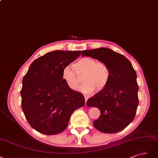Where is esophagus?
Masks as SVG:
<instances>
[{"label": "esophagus", "instance_id": "obj_1", "mask_svg": "<svg viewBox=\"0 0 158 158\" xmlns=\"http://www.w3.org/2000/svg\"><path fill=\"white\" fill-rule=\"evenodd\" d=\"M88 100V97H86V96H85V104H86V102H87Z\"/></svg>", "mask_w": 158, "mask_h": 158}]
</instances>
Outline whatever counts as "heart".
<instances>
[{"instance_id": "heart-1", "label": "heart", "mask_w": 158, "mask_h": 158, "mask_svg": "<svg viewBox=\"0 0 158 158\" xmlns=\"http://www.w3.org/2000/svg\"><path fill=\"white\" fill-rule=\"evenodd\" d=\"M73 68L65 66L62 70V77L68 87L73 90L79 89L83 76L84 83L79 90L84 93L89 94L95 90L101 92L108 84L111 76L108 65L104 62H97L95 59L83 58L73 64Z\"/></svg>"}]
</instances>
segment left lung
<instances>
[{
  "label": "left lung",
  "instance_id": "left-lung-1",
  "mask_svg": "<svg viewBox=\"0 0 158 158\" xmlns=\"http://www.w3.org/2000/svg\"><path fill=\"white\" fill-rule=\"evenodd\" d=\"M84 56L106 63L111 72L106 87L86 102L88 106L100 111L99 118L93 121V125L102 133H118L133 121L136 112L139 85L135 70L123 55L107 48L83 50Z\"/></svg>",
  "mask_w": 158,
  "mask_h": 158
}]
</instances>
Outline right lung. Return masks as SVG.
Wrapping results in <instances>:
<instances>
[{
  "label": "right lung",
  "mask_w": 158,
  "mask_h": 158,
  "mask_svg": "<svg viewBox=\"0 0 158 158\" xmlns=\"http://www.w3.org/2000/svg\"><path fill=\"white\" fill-rule=\"evenodd\" d=\"M81 51L56 50L33 61L22 80V108L28 123L39 133L64 131L73 111L85 104L82 93L70 89L62 79L64 67Z\"/></svg>",
  "instance_id": "obj_1"
}]
</instances>
